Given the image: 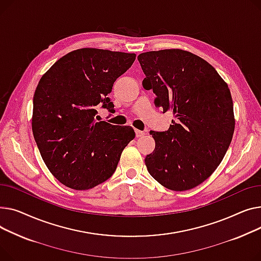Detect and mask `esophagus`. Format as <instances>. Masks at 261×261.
Masks as SVG:
<instances>
[{
	"label": "esophagus",
	"instance_id": "34e87169",
	"mask_svg": "<svg viewBox=\"0 0 261 261\" xmlns=\"http://www.w3.org/2000/svg\"><path fill=\"white\" fill-rule=\"evenodd\" d=\"M135 133H136V137L137 138H140V137H143L145 135V132H142L140 129H135Z\"/></svg>",
	"mask_w": 261,
	"mask_h": 261
}]
</instances>
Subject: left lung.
<instances>
[{
	"label": "left lung",
	"instance_id": "1",
	"mask_svg": "<svg viewBox=\"0 0 261 261\" xmlns=\"http://www.w3.org/2000/svg\"><path fill=\"white\" fill-rule=\"evenodd\" d=\"M138 61L155 105L174 115L167 130L149 132L156 146L145 157L147 171L168 190L194 189L215 172L231 144V91L215 68L187 50L147 51Z\"/></svg>",
	"mask_w": 261,
	"mask_h": 261
}]
</instances>
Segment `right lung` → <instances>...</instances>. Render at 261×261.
<instances>
[{
    "mask_svg": "<svg viewBox=\"0 0 261 261\" xmlns=\"http://www.w3.org/2000/svg\"><path fill=\"white\" fill-rule=\"evenodd\" d=\"M135 59V54L81 48L42 75L34 96L33 133L46 166L62 185L89 190L115 173L135 132L97 121V109L114 114L109 95Z\"/></svg>",
    "mask_w": 261,
    "mask_h": 261,
    "instance_id": "add662e5",
    "label": "right lung"
}]
</instances>
